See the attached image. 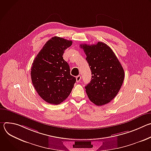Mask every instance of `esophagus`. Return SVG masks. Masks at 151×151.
<instances>
[{"label": "esophagus", "mask_w": 151, "mask_h": 151, "mask_svg": "<svg viewBox=\"0 0 151 151\" xmlns=\"http://www.w3.org/2000/svg\"><path fill=\"white\" fill-rule=\"evenodd\" d=\"M82 79L81 78V75H78L76 77V82H79L81 81V80Z\"/></svg>", "instance_id": "obj_1"}]
</instances>
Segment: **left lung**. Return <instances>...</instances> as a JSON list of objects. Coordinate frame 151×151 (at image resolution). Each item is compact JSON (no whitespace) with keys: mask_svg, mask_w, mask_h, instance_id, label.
I'll return each mask as SVG.
<instances>
[{"mask_svg":"<svg viewBox=\"0 0 151 151\" xmlns=\"http://www.w3.org/2000/svg\"><path fill=\"white\" fill-rule=\"evenodd\" d=\"M91 70V81L85 86L86 93L94 104L109 103L118 93L124 79V71L112 49L106 44L80 45Z\"/></svg>","mask_w":151,"mask_h":151,"instance_id":"left-lung-1","label":"left lung"}]
</instances>
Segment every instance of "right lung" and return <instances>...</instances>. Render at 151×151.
I'll return each mask as SVG.
<instances>
[{"mask_svg":"<svg viewBox=\"0 0 151 151\" xmlns=\"http://www.w3.org/2000/svg\"><path fill=\"white\" fill-rule=\"evenodd\" d=\"M72 41L57 36L48 40L35 57L31 68L32 83L39 96L45 101L59 104L70 94L75 77L63 59L64 51Z\"/></svg>","mask_w":151,"mask_h":151,"instance_id":"right-lung-1","label":"right lung"}]
</instances>
